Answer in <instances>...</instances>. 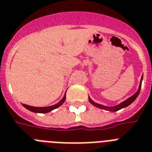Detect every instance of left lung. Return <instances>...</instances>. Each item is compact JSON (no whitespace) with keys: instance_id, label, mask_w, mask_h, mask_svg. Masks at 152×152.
Segmentation results:
<instances>
[{"instance_id":"obj_1","label":"left lung","mask_w":152,"mask_h":152,"mask_svg":"<svg viewBox=\"0 0 152 152\" xmlns=\"http://www.w3.org/2000/svg\"><path fill=\"white\" fill-rule=\"evenodd\" d=\"M142 79H143V75L141 76V81H140V84H139V87H138V90L134 94L133 96H130L129 98H127V100L123 101L122 103L119 104L118 105H116V106H113V107H107V106H104V105H102V104H99L97 103H95L94 101L90 99V97L89 96V101L91 104H93L94 106H95L97 108H100V109H103V110H108V111H112V112H115L117 111V110H119L121 109H123V108H125L127 107V106H129L130 104H132L135 100H136V98L139 95V93H140V90H141V83H142Z\"/></svg>"}]
</instances>
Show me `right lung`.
Instances as JSON below:
<instances>
[{
	"label": "right lung",
	"mask_w": 152,
	"mask_h": 152,
	"mask_svg": "<svg viewBox=\"0 0 152 152\" xmlns=\"http://www.w3.org/2000/svg\"><path fill=\"white\" fill-rule=\"evenodd\" d=\"M66 92L65 93L64 96L62 97V100L58 102V103H57V104H55V105L49 106V107H32V106H29V105H27V104H22V105L24 107H25L26 109H28V110H30V111L34 112V113H48V112H51L52 110H53L58 108V107H60V106L62 105L63 103H64L65 100H66Z\"/></svg>",
	"instance_id": "right-lung-1"
}]
</instances>
